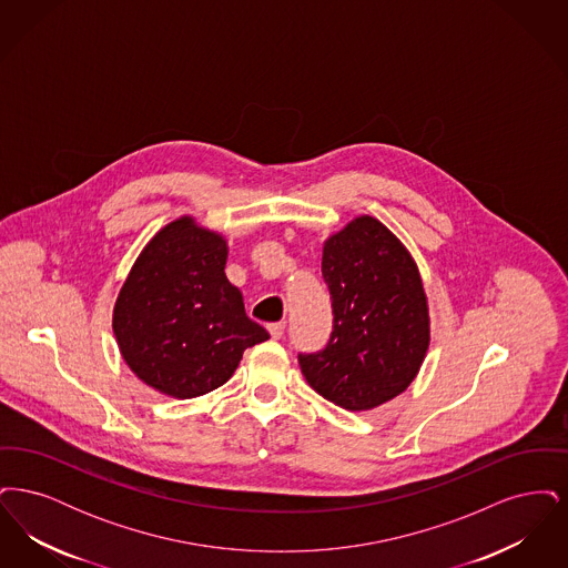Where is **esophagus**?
<instances>
[{"label": "esophagus", "mask_w": 568, "mask_h": 568, "mask_svg": "<svg viewBox=\"0 0 568 568\" xmlns=\"http://www.w3.org/2000/svg\"><path fill=\"white\" fill-rule=\"evenodd\" d=\"M268 332H271L272 338H281L285 334V322H276V324H268Z\"/></svg>", "instance_id": "esophagus-1"}]
</instances>
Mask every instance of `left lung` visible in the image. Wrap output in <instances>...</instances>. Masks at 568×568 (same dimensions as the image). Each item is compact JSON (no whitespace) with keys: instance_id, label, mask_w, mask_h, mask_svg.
I'll return each mask as SVG.
<instances>
[{"instance_id":"8db88e82","label":"left lung","mask_w":568,"mask_h":568,"mask_svg":"<svg viewBox=\"0 0 568 568\" xmlns=\"http://www.w3.org/2000/svg\"><path fill=\"white\" fill-rule=\"evenodd\" d=\"M322 274L334 325L324 349L297 353L302 375L347 410L396 398L430 345L428 302L410 253L381 221L357 216L325 241Z\"/></svg>"}]
</instances>
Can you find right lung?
I'll list each match as a JSON object with an SVG mask.
<instances>
[{"label":"right lung","instance_id":"add662e5","mask_svg":"<svg viewBox=\"0 0 568 568\" xmlns=\"http://www.w3.org/2000/svg\"><path fill=\"white\" fill-rule=\"evenodd\" d=\"M225 260V241L183 216L144 246L119 292L112 329L121 355L165 396L213 392L234 375L244 349L271 338L246 317Z\"/></svg>","mask_w":568,"mask_h":568}]
</instances>
